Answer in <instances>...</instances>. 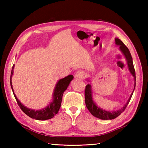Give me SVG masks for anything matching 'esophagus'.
Here are the masks:
<instances>
[{
    "instance_id": "obj_1",
    "label": "esophagus",
    "mask_w": 148,
    "mask_h": 148,
    "mask_svg": "<svg viewBox=\"0 0 148 148\" xmlns=\"http://www.w3.org/2000/svg\"><path fill=\"white\" fill-rule=\"evenodd\" d=\"M86 73L84 71H79L77 72L75 75V77L79 79H84L86 77Z\"/></svg>"
}]
</instances>
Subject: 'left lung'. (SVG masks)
<instances>
[{
	"mask_svg": "<svg viewBox=\"0 0 148 148\" xmlns=\"http://www.w3.org/2000/svg\"><path fill=\"white\" fill-rule=\"evenodd\" d=\"M115 42H116V44L117 45H119L120 50H121V52H123V54L125 55V58H126L127 64H128L129 69L131 73V74L133 75V76L134 77L135 87V82H136L135 71L134 69V66H133L132 56L131 55L129 50L128 49V48H127V46L123 44V42L121 41V40L118 39V38H116V39H115ZM133 91H134V90H133ZM92 93V87H91L90 84H88L86 86V88H85V102H86V105L87 108H88L89 111L91 112V114H92L93 116H96V118L102 119V120H109V119L111 120V119H114L115 118H116V117L119 116L121 113L124 112V110H125V108H127V105L129 104V101L131 100V97H132L133 92L132 94H131L130 98H129V100L127 101L126 104H125L122 108L120 109V110H116V111H113V112H110V111L102 110V109L99 108L98 106H97L96 104L94 102V101H93Z\"/></svg>",
	"mask_w": 148,
	"mask_h": 148,
	"instance_id": "obj_1",
	"label": "left lung"
}]
</instances>
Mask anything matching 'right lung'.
<instances>
[{"mask_svg":"<svg viewBox=\"0 0 148 148\" xmlns=\"http://www.w3.org/2000/svg\"><path fill=\"white\" fill-rule=\"evenodd\" d=\"M15 65L13 66L11 70V79H10V82H11V86L13 90V87H12V83H11V77L13 75V69ZM73 79V75H69L63 79H61L58 81L57 84H56L55 90L54 92V99L51 104H50L46 108L42 109L41 110H31V109L26 108L25 106H23L21 102H19V100L17 98V97L13 93L14 96L17 100L18 106L20 107V108L21 109V110L23 112L31 117L32 119H36V120H40V121H44V120H48V119H52V117H54V115L57 114L58 110L60 108V105H61L62 102V95L64 91L66 90L67 87L69 85L71 81Z\"/></svg>","mask_w":148,"mask_h":148,"instance_id":"1","label":"right lung"}]
</instances>
